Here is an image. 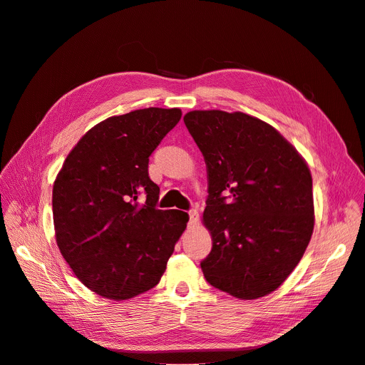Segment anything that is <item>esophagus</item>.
I'll use <instances>...</instances> for the list:
<instances>
[{
  "label": "esophagus",
  "instance_id": "34e87169",
  "mask_svg": "<svg viewBox=\"0 0 365 365\" xmlns=\"http://www.w3.org/2000/svg\"><path fill=\"white\" fill-rule=\"evenodd\" d=\"M200 220V215H198V210L192 208L189 210V227H194Z\"/></svg>",
  "mask_w": 365,
  "mask_h": 365
}]
</instances>
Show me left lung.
<instances>
[{
    "mask_svg": "<svg viewBox=\"0 0 365 365\" xmlns=\"http://www.w3.org/2000/svg\"><path fill=\"white\" fill-rule=\"evenodd\" d=\"M183 121L208 175L202 219L213 247L201 262L207 282L244 300L272 293L314 231L308 165L272 125L247 113L192 110Z\"/></svg>",
    "mask_w": 365,
    "mask_h": 365,
    "instance_id": "left-lung-1",
    "label": "left lung"
}]
</instances>
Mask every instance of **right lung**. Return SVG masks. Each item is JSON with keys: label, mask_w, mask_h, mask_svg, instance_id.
I'll list each match as a JSON object with an SVG mask.
<instances>
[{"label": "right lung", "mask_w": 365, "mask_h": 365, "mask_svg": "<svg viewBox=\"0 0 365 365\" xmlns=\"http://www.w3.org/2000/svg\"><path fill=\"white\" fill-rule=\"evenodd\" d=\"M178 108H145L88 130L53 186V222L63 259L87 289L127 300L155 287L187 213L160 210L150 153L180 121Z\"/></svg>", "instance_id": "right-lung-1"}]
</instances>
